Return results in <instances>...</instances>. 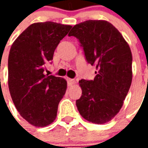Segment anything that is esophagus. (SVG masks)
<instances>
[{"instance_id":"esophagus-1","label":"esophagus","mask_w":148,"mask_h":148,"mask_svg":"<svg viewBox=\"0 0 148 148\" xmlns=\"http://www.w3.org/2000/svg\"><path fill=\"white\" fill-rule=\"evenodd\" d=\"M67 82H68V85H69V86H72V85H74V84L75 83V81H74V79L67 78Z\"/></svg>"}]
</instances>
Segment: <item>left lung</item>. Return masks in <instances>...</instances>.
<instances>
[{"instance_id":"1","label":"left lung","mask_w":148,"mask_h":148,"mask_svg":"<svg viewBox=\"0 0 148 148\" xmlns=\"http://www.w3.org/2000/svg\"><path fill=\"white\" fill-rule=\"evenodd\" d=\"M69 36L83 47L86 59L96 66L93 80L79 81L82 97L76 101L81 116L94 124H106L117 114L132 80V55L127 42L106 21H90L74 25Z\"/></svg>"}]
</instances>
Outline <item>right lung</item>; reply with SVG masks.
I'll list each match as a JSON object with an SVG mask.
<instances>
[{
	"label": "right lung",
	"mask_w": 148,
	"mask_h": 148,
	"mask_svg": "<svg viewBox=\"0 0 148 148\" xmlns=\"http://www.w3.org/2000/svg\"><path fill=\"white\" fill-rule=\"evenodd\" d=\"M72 26L51 21L35 23L17 37L8 55V89L16 108L36 127L55 121L67 87L64 78L46 75L45 64Z\"/></svg>",
	"instance_id": "1"
}]
</instances>
